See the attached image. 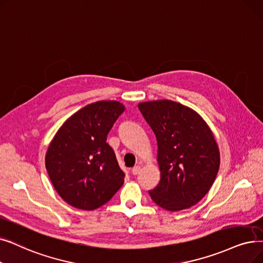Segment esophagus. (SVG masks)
Here are the masks:
<instances>
[{"instance_id": "34e87169", "label": "esophagus", "mask_w": 263, "mask_h": 263, "mask_svg": "<svg viewBox=\"0 0 263 263\" xmlns=\"http://www.w3.org/2000/svg\"><path fill=\"white\" fill-rule=\"evenodd\" d=\"M141 171V166L140 165H135L133 168H132V174L133 175H138L140 173Z\"/></svg>"}]
</instances>
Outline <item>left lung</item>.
<instances>
[{"instance_id": "8db88e82", "label": "left lung", "mask_w": 263, "mask_h": 263, "mask_svg": "<svg viewBox=\"0 0 263 263\" xmlns=\"http://www.w3.org/2000/svg\"><path fill=\"white\" fill-rule=\"evenodd\" d=\"M157 139L158 186L153 201L178 212L197 204L211 189L218 173L220 153L215 136L199 114L171 100L139 103Z\"/></svg>"}]
</instances>
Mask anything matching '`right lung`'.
Returning <instances> with one entry per match:
<instances>
[{"label":"right lung","instance_id":"add662e5","mask_svg":"<svg viewBox=\"0 0 263 263\" xmlns=\"http://www.w3.org/2000/svg\"><path fill=\"white\" fill-rule=\"evenodd\" d=\"M123 110L118 101L91 103L67 118L53 136L45 165L55 191L67 204L97 210L123 185L124 173L106 143Z\"/></svg>","mask_w":263,"mask_h":263}]
</instances>
